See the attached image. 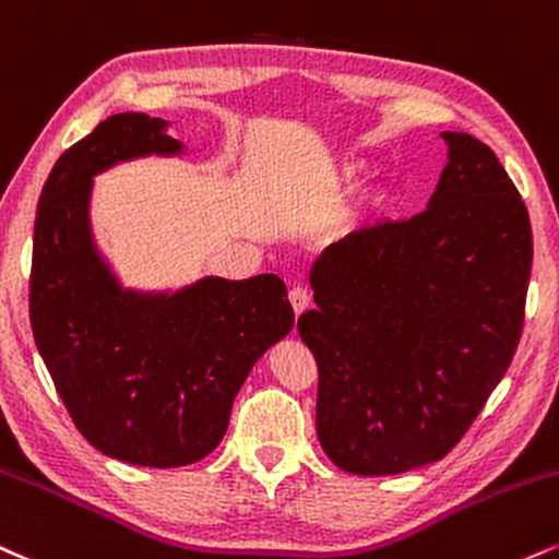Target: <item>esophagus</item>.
Returning <instances> with one entry per match:
<instances>
[{
    "mask_svg": "<svg viewBox=\"0 0 559 559\" xmlns=\"http://www.w3.org/2000/svg\"><path fill=\"white\" fill-rule=\"evenodd\" d=\"M288 301H292L294 312L301 314L309 307V292H307V288H301V286H294L292 292H288Z\"/></svg>",
    "mask_w": 559,
    "mask_h": 559,
    "instance_id": "esophagus-1",
    "label": "esophagus"
}]
</instances>
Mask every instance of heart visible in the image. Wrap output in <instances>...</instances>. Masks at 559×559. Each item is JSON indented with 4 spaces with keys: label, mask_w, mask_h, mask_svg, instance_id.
Instances as JSON below:
<instances>
[{
    "label": "heart",
    "mask_w": 559,
    "mask_h": 559,
    "mask_svg": "<svg viewBox=\"0 0 559 559\" xmlns=\"http://www.w3.org/2000/svg\"><path fill=\"white\" fill-rule=\"evenodd\" d=\"M365 174H367V166L359 164V160H352V164L341 166L338 181H341V185H346V187H354L356 181L365 179Z\"/></svg>",
    "instance_id": "heart-1"
}]
</instances>
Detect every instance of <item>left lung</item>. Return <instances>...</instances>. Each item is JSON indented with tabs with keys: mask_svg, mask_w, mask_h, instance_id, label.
I'll list each match as a JSON object with an SVG mask.
<instances>
[{
	"mask_svg": "<svg viewBox=\"0 0 559 559\" xmlns=\"http://www.w3.org/2000/svg\"><path fill=\"white\" fill-rule=\"evenodd\" d=\"M425 211L361 226L309 267L299 335L320 367L318 440L348 474L440 461L508 372L534 260L528 211L487 145L440 132Z\"/></svg>",
	"mask_w": 559,
	"mask_h": 559,
	"instance_id": "8db88e82",
	"label": "left lung"
}]
</instances>
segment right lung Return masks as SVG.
<instances>
[{
	"mask_svg": "<svg viewBox=\"0 0 559 559\" xmlns=\"http://www.w3.org/2000/svg\"><path fill=\"white\" fill-rule=\"evenodd\" d=\"M169 124L138 111L104 119L53 164L33 228L31 325L57 393L93 448L151 468L213 453L247 374L294 328L273 273L147 292L124 286L98 250L93 179L124 160L185 156Z\"/></svg>",
	"mask_w": 559,
	"mask_h": 559,
	"instance_id": "add662e5",
	"label": "right lung"
}]
</instances>
